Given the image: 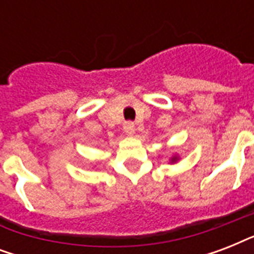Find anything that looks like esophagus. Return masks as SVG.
I'll list each match as a JSON object with an SVG mask.
<instances>
[{
	"mask_svg": "<svg viewBox=\"0 0 254 254\" xmlns=\"http://www.w3.org/2000/svg\"><path fill=\"white\" fill-rule=\"evenodd\" d=\"M124 131H125L127 135H134V133H135L134 124H133V123H125V124H124Z\"/></svg>",
	"mask_w": 254,
	"mask_h": 254,
	"instance_id": "esophagus-1",
	"label": "esophagus"
}]
</instances>
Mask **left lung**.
Segmentation results:
<instances>
[{"label": "left lung", "instance_id": "left-lung-1", "mask_svg": "<svg viewBox=\"0 0 254 254\" xmlns=\"http://www.w3.org/2000/svg\"><path fill=\"white\" fill-rule=\"evenodd\" d=\"M179 161V157L178 155H173L171 158H170V163H177Z\"/></svg>", "mask_w": 254, "mask_h": 254}]
</instances>
